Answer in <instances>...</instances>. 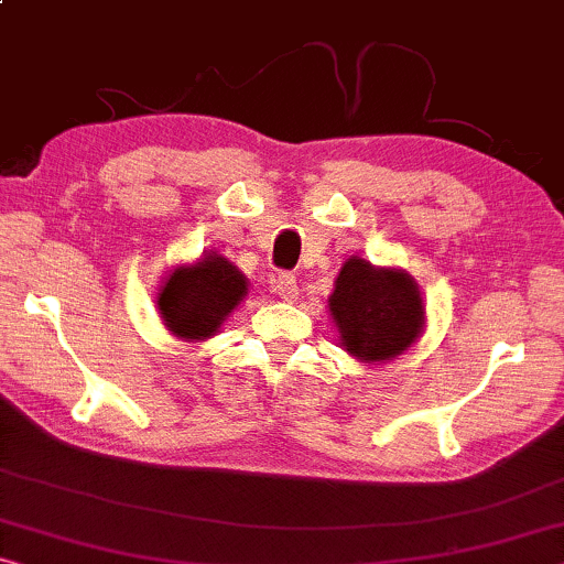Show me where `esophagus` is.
<instances>
[{
  "label": "esophagus",
  "mask_w": 564,
  "mask_h": 564,
  "mask_svg": "<svg viewBox=\"0 0 564 564\" xmlns=\"http://www.w3.org/2000/svg\"><path fill=\"white\" fill-rule=\"evenodd\" d=\"M274 292L280 294V297H282L284 302H294V300H297V294H300L297 280H294V276H292V274H288V272L276 274V280H274Z\"/></svg>",
  "instance_id": "34e87169"
}]
</instances>
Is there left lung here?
Here are the masks:
<instances>
[{"label": "left lung", "mask_w": 564, "mask_h": 564, "mask_svg": "<svg viewBox=\"0 0 564 564\" xmlns=\"http://www.w3.org/2000/svg\"><path fill=\"white\" fill-rule=\"evenodd\" d=\"M327 307L340 348L368 366L403 355L426 327V302L413 276L362 257L345 259Z\"/></svg>", "instance_id": "left-lung-1"}]
</instances>
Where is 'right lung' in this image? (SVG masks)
<instances>
[{"mask_svg":"<svg viewBox=\"0 0 564 564\" xmlns=\"http://www.w3.org/2000/svg\"><path fill=\"white\" fill-rule=\"evenodd\" d=\"M249 280L227 257L209 252L192 264H176L155 292L166 330L184 343H206L247 297Z\"/></svg>","mask_w":564,"mask_h":564,"instance_id":"1","label":"right lung"}]
</instances>
